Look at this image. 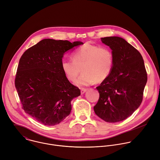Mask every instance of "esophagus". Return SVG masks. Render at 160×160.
<instances>
[{"mask_svg":"<svg viewBox=\"0 0 160 160\" xmlns=\"http://www.w3.org/2000/svg\"><path fill=\"white\" fill-rule=\"evenodd\" d=\"M87 90V88H81V94L82 95V94H83Z\"/></svg>","mask_w":160,"mask_h":160,"instance_id":"esophagus-1","label":"esophagus"}]
</instances>
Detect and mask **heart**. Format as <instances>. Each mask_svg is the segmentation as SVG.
<instances>
[{
	"label": "heart",
	"mask_w": 160,
	"mask_h": 160,
	"mask_svg": "<svg viewBox=\"0 0 160 160\" xmlns=\"http://www.w3.org/2000/svg\"><path fill=\"white\" fill-rule=\"evenodd\" d=\"M72 60H63L62 68L67 79L79 86L101 82L111 74L114 65L112 50L106 46L85 44L72 53Z\"/></svg>",
	"instance_id": "heart-1"
}]
</instances>
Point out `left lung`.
Instances as JSON below:
<instances>
[{
	"label": "left lung",
	"mask_w": 160,
	"mask_h": 160,
	"mask_svg": "<svg viewBox=\"0 0 160 160\" xmlns=\"http://www.w3.org/2000/svg\"><path fill=\"white\" fill-rule=\"evenodd\" d=\"M114 55L109 76L96 88L99 98L93 107L95 114L108 122L127 119L139 107L147 82V73L141 53L124 39L102 38Z\"/></svg>",
	"instance_id": "1"
}]
</instances>
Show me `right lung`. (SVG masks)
Masks as SVG:
<instances>
[{
  "label": "right lung",
  "mask_w": 160,
  "mask_h": 160,
  "mask_svg": "<svg viewBox=\"0 0 160 160\" xmlns=\"http://www.w3.org/2000/svg\"><path fill=\"white\" fill-rule=\"evenodd\" d=\"M83 43L44 39L28 49L19 60L15 87L24 112L46 126L63 121L72 110V100L80 90L62 68L68 50Z\"/></svg>",
  "instance_id": "add662e5"
}]
</instances>
